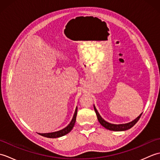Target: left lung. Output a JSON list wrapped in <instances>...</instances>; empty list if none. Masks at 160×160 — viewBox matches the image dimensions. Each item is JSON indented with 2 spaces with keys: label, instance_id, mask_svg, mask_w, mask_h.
<instances>
[{
  "label": "left lung",
  "instance_id": "left-lung-1",
  "mask_svg": "<svg viewBox=\"0 0 160 160\" xmlns=\"http://www.w3.org/2000/svg\"><path fill=\"white\" fill-rule=\"evenodd\" d=\"M94 110H95V111H96L98 120V121H99L100 124L102 126H103L104 128L108 129V130L114 131H126V130H128V129H129V128H131V127H133V126L137 123L138 121L139 120V119L140 118L141 115H142V113H141L136 119H135V120H134L133 121H132L131 122H129V123L123 124H113L108 123V122L105 121L103 118H102V117L100 116L99 113L98 112L96 108L95 107V106H94Z\"/></svg>",
  "mask_w": 160,
  "mask_h": 160
}]
</instances>
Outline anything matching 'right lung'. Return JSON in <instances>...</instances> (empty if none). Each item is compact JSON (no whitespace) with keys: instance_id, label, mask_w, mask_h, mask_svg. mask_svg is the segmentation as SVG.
I'll use <instances>...</instances> for the list:
<instances>
[{"instance_id":"1","label":"right lung","mask_w":160,"mask_h":160,"mask_svg":"<svg viewBox=\"0 0 160 160\" xmlns=\"http://www.w3.org/2000/svg\"><path fill=\"white\" fill-rule=\"evenodd\" d=\"M77 112H78V108L76 107V111H75V113L73 115V117L72 120L70 122V124L67 126L66 128H64L62 130L56 131V132H49V133H38L39 135H42V136L49 138H56L59 137H62L63 135H65L66 134L69 133V132L72 130V128L74 127L75 122L76 120V116H77Z\"/></svg>"}]
</instances>
